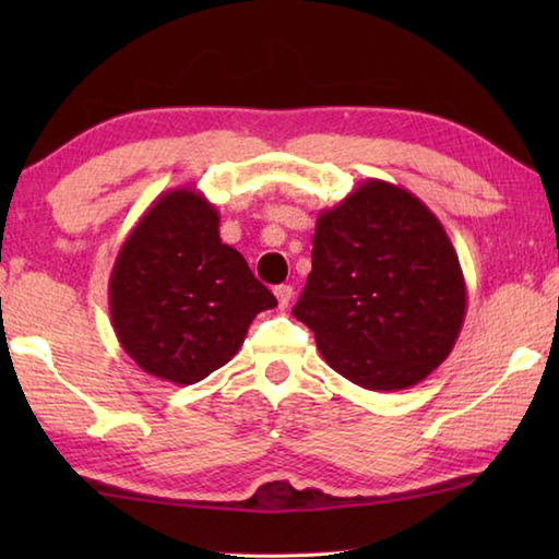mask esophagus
Listing matches in <instances>:
<instances>
[{
    "label": "esophagus",
    "instance_id": "esophagus-1",
    "mask_svg": "<svg viewBox=\"0 0 559 559\" xmlns=\"http://www.w3.org/2000/svg\"><path fill=\"white\" fill-rule=\"evenodd\" d=\"M273 293H276L278 306H281V308H288V302H290V298H293V286H286V283H283V286L273 288Z\"/></svg>",
    "mask_w": 559,
    "mask_h": 559
}]
</instances>
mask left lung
<instances>
[{"label": "left lung", "mask_w": 559, "mask_h": 559, "mask_svg": "<svg viewBox=\"0 0 559 559\" xmlns=\"http://www.w3.org/2000/svg\"><path fill=\"white\" fill-rule=\"evenodd\" d=\"M325 362L365 390H409L456 345L466 281L441 222L419 197L365 179L320 212L313 271L293 308Z\"/></svg>", "instance_id": "1"}]
</instances>
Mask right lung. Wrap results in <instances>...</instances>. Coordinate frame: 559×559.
I'll use <instances>...</instances> for the list:
<instances>
[{
  "label": "right lung",
  "instance_id": "add662e5",
  "mask_svg": "<svg viewBox=\"0 0 559 559\" xmlns=\"http://www.w3.org/2000/svg\"><path fill=\"white\" fill-rule=\"evenodd\" d=\"M110 320L147 374L194 384L239 353L273 293L222 243L219 212L194 187L159 194L120 246L108 283Z\"/></svg>",
  "mask_w": 559,
  "mask_h": 559
}]
</instances>
